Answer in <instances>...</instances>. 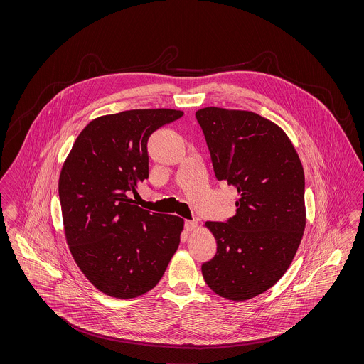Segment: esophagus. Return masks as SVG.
Wrapping results in <instances>:
<instances>
[{
  "label": "esophagus",
  "instance_id": "obj_1",
  "mask_svg": "<svg viewBox=\"0 0 364 364\" xmlns=\"http://www.w3.org/2000/svg\"><path fill=\"white\" fill-rule=\"evenodd\" d=\"M196 226H198V221H195V220H187L186 224H184V228H186L187 230H192V229H195Z\"/></svg>",
  "mask_w": 364,
  "mask_h": 364
}]
</instances>
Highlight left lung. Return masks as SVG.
I'll use <instances>...</instances> for the list:
<instances>
[{
  "label": "left lung",
  "mask_w": 364,
  "mask_h": 364,
  "mask_svg": "<svg viewBox=\"0 0 364 364\" xmlns=\"http://www.w3.org/2000/svg\"><path fill=\"white\" fill-rule=\"evenodd\" d=\"M217 180L237 188L236 214L208 221L217 254L202 264L210 289L242 301L266 292L294 260L306 226L304 172L277 124L245 110L195 113Z\"/></svg>",
  "instance_id": "1"
}]
</instances>
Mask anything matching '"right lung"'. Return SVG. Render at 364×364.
<instances>
[{"instance_id": "add662e5", "label": "right lung", "mask_w": 364, "mask_h": 364, "mask_svg": "<svg viewBox=\"0 0 364 364\" xmlns=\"http://www.w3.org/2000/svg\"><path fill=\"white\" fill-rule=\"evenodd\" d=\"M183 114L136 109L98 117L75 140L61 169L70 254L105 294L132 299L153 289L180 244L183 218L139 208L131 195L149 178V136Z\"/></svg>"}]
</instances>
